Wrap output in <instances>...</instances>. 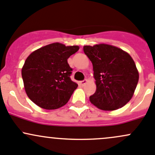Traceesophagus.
<instances>
[{
    "mask_svg": "<svg viewBox=\"0 0 155 155\" xmlns=\"http://www.w3.org/2000/svg\"><path fill=\"white\" fill-rule=\"evenodd\" d=\"M87 79H84V80H82V81H81V82H80V83H81V84H82V86H84V84H86V83H87Z\"/></svg>",
    "mask_w": 155,
    "mask_h": 155,
    "instance_id": "obj_1",
    "label": "esophagus"
}]
</instances>
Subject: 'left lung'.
Masks as SVG:
<instances>
[{
	"label": "left lung",
	"mask_w": 155,
	"mask_h": 155,
	"mask_svg": "<svg viewBox=\"0 0 155 155\" xmlns=\"http://www.w3.org/2000/svg\"><path fill=\"white\" fill-rule=\"evenodd\" d=\"M93 64L97 90L90 97L93 105L103 110H114L132 98L139 80L134 61L128 53L112 45L84 46Z\"/></svg>",
	"instance_id": "8db88e82"
}]
</instances>
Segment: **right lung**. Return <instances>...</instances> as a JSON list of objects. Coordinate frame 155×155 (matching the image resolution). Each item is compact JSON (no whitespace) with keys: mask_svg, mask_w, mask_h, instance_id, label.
Masks as SVG:
<instances>
[{"mask_svg":"<svg viewBox=\"0 0 155 155\" xmlns=\"http://www.w3.org/2000/svg\"><path fill=\"white\" fill-rule=\"evenodd\" d=\"M79 46L53 43L38 49L27 57L21 70L27 96L39 107L53 110L64 106L78 87L71 79L73 71L68 58Z\"/></svg>","mask_w":155,"mask_h":155,"instance_id":"1","label":"right lung"}]
</instances>
